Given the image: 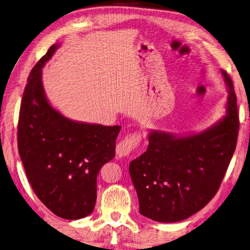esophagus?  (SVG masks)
Here are the masks:
<instances>
[{
  "mask_svg": "<svg viewBox=\"0 0 250 250\" xmlns=\"http://www.w3.org/2000/svg\"><path fill=\"white\" fill-rule=\"evenodd\" d=\"M140 137L137 134H132L129 137H126L116 146V154L119 157H127L139 146Z\"/></svg>",
  "mask_w": 250,
  "mask_h": 250,
  "instance_id": "obj_1",
  "label": "esophagus"
}]
</instances>
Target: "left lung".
Returning <instances> with one entry per match:
<instances>
[{
	"instance_id": "left-lung-1",
	"label": "left lung",
	"mask_w": 250,
	"mask_h": 250,
	"mask_svg": "<svg viewBox=\"0 0 250 250\" xmlns=\"http://www.w3.org/2000/svg\"><path fill=\"white\" fill-rule=\"evenodd\" d=\"M227 114L197 134L177 136L151 130L144 154L129 164L142 216L178 222L205 207L215 196L235 151L238 136L236 95L230 76Z\"/></svg>"
}]
</instances>
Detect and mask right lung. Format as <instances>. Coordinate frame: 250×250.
Here are the masks:
<instances>
[{"mask_svg": "<svg viewBox=\"0 0 250 250\" xmlns=\"http://www.w3.org/2000/svg\"><path fill=\"white\" fill-rule=\"evenodd\" d=\"M58 47L54 44L28 78L19 112L18 151L40 201L56 216L76 220L94 210L97 176L115 156L121 126L72 121L50 105L42 69Z\"/></svg>", "mask_w": 250, "mask_h": 250, "instance_id": "1", "label": "right lung"}]
</instances>
